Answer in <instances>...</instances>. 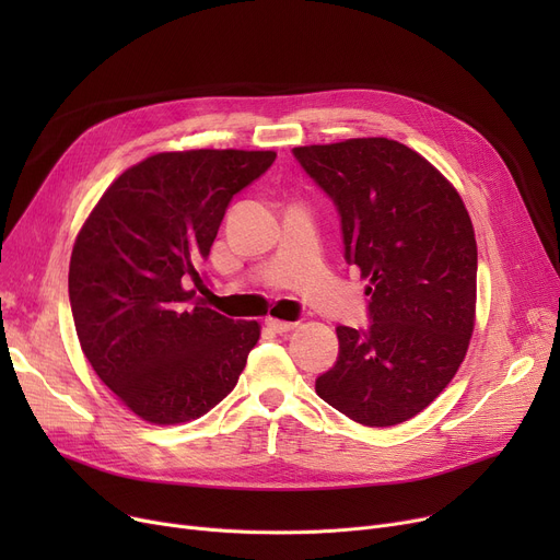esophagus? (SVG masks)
<instances>
[{
	"instance_id": "esophagus-1",
	"label": "esophagus",
	"mask_w": 560,
	"mask_h": 560,
	"mask_svg": "<svg viewBox=\"0 0 560 560\" xmlns=\"http://www.w3.org/2000/svg\"><path fill=\"white\" fill-rule=\"evenodd\" d=\"M265 325H268L272 331H277V334H288V331H292L295 329L298 325L295 322H288V319H277V317H268L265 319Z\"/></svg>"
}]
</instances>
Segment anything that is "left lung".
<instances>
[{
	"label": "left lung",
	"mask_w": 560,
	"mask_h": 560,
	"mask_svg": "<svg viewBox=\"0 0 560 560\" xmlns=\"http://www.w3.org/2000/svg\"><path fill=\"white\" fill-rule=\"evenodd\" d=\"M336 201L345 258L368 281L372 325L338 327V361L315 393L363 427H395L458 372L477 317V238L447 176L390 138L295 147Z\"/></svg>",
	"instance_id": "1"
}]
</instances>
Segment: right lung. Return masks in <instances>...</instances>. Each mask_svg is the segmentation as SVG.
Segmentation results:
<instances>
[{"mask_svg": "<svg viewBox=\"0 0 560 560\" xmlns=\"http://www.w3.org/2000/svg\"><path fill=\"white\" fill-rule=\"evenodd\" d=\"M277 152H161L125 170L81 224L70 304L81 351L140 420L170 427L209 413L238 384L260 338L256 319L201 302L195 265L226 206Z\"/></svg>", "mask_w": 560, "mask_h": 560, "instance_id": "right-lung-1", "label": "right lung"}]
</instances>
